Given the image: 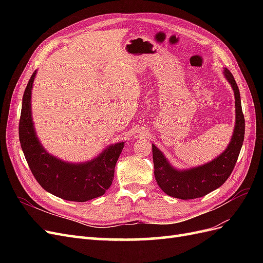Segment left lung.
<instances>
[{
	"label": "left lung",
	"mask_w": 263,
	"mask_h": 263,
	"mask_svg": "<svg viewBox=\"0 0 263 263\" xmlns=\"http://www.w3.org/2000/svg\"><path fill=\"white\" fill-rule=\"evenodd\" d=\"M224 76L235 94L236 123L232 140L226 150L213 161L189 170H177L168 162L163 154L153 145L155 178L165 194L181 200H192L205 196L224 184L232 174L239 156L245 137V117L240 93L232 72L224 69Z\"/></svg>",
	"instance_id": "8db88e82"
}]
</instances>
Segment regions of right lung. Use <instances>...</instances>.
<instances>
[{"label": "right lung", "mask_w": 263, "mask_h": 263, "mask_svg": "<svg viewBox=\"0 0 263 263\" xmlns=\"http://www.w3.org/2000/svg\"><path fill=\"white\" fill-rule=\"evenodd\" d=\"M36 71L23 95L20 141L33 176L44 190L67 201L85 202L102 196L114 179L115 165L124 142L110 145L93 160L69 163L49 155L41 145L31 119L30 95Z\"/></svg>", "instance_id": "1"}]
</instances>
